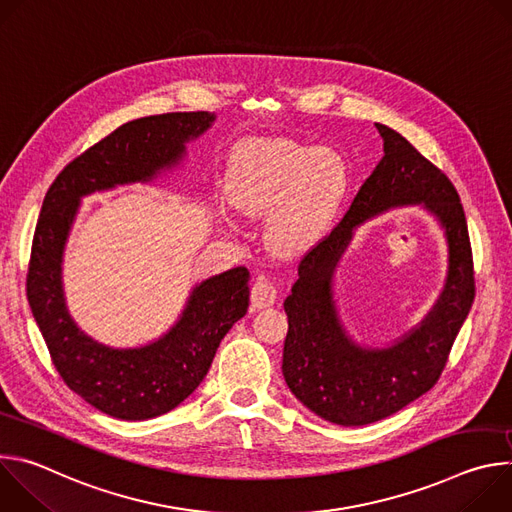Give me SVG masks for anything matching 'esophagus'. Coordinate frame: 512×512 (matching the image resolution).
Instances as JSON below:
<instances>
[{
	"instance_id": "obj_1",
	"label": "esophagus",
	"mask_w": 512,
	"mask_h": 512,
	"mask_svg": "<svg viewBox=\"0 0 512 512\" xmlns=\"http://www.w3.org/2000/svg\"><path fill=\"white\" fill-rule=\"evenodd\" d=\"M277 300V285L269 277H257L251 287V308L263 310L273 306Z\"/></svg>"
}]
</instances>
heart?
<instances>
[{
	"label": "heart",
	"mask_w": 512,
	"mask_h": 512,
	"mask_svg": "<svg viewBox=\"0 0 512 512\" xmlns=\"http://www.w3.org/2000/svg\"><path fill=\"white\" fill-rule=\"evenodd\" d=\"M348 182V166L332 148L259 139L233 158L225 192L247 216L269 212V243L283 255H298L330 229Z\"/></svg>",
	"instance_id": "1"
}]
</instances>
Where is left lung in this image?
<instances>
[{
  "mask_svg": "<svg viewBox=\"0 0 512 512\" xmlns=\"http://www.w3.org/2000/svg\"><path fill=\"white\" fill-rule=\"evenodd\" d=\"M375 125L383 137V160L342 221L304 255L298 281L283 302L289 328L281 371L289 391L322 419L346 427L385 419L437 383L476 296L466 214L454 184L401 133ZM409 203H421L445 229L447 285L415 329L387 349H364L337 318L333 271L360 222Z\"/></svg>",
  "mask_w": 512,
  "mask_h": 512,
  "instance_id": "left-lung-1",
  "label": "left lung"
}]
</instances>
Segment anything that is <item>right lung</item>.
<instances>
[{"label": "right lung", "instance_id": "1", "mask_svg": "<svg viewBox=\"0 0 512 512\" xmlns=\"http://www.w3.org/2000/svg\"><path fill=\"white\" fill-rule=\"evenodd\" d=\"M214 113H164L129 121L72 160L48 188L36 225L26 294L52 364L70 391L125 421L164 415L206 377L218 344L249 308V271L235 267L200 281L180 320L158 340L113 348L70 318L62 289V255L81 198L133 182H152L186 156Z\"/></svg>", "mask_w": 512, "mask_h": 512}]
</instances>
